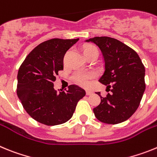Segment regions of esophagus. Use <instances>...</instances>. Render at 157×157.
Listing matches in <instances>:
<instances>
[{
    "mask_svg": "<svg viewBox=\"0 0 157 157\" xmlns=\"http://www.w3.org/2000/svg\"><path fill=\"white\" fill-rule=\"evenodd\" d=\"M93 94H94V93H93V91H91V90H86V95H87V96L92 95Z\"/></svg>",
    "mask_w": 157,
    "mask_h": 157,
    "instance_id": "34e87169",
    "label": "esophagus"
}]
</instances>
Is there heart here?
Returning a JSON list of instances; mask_svg holds the SVG:
<instances>
[{"instance_id":"obj_1","label":"heart","mask_w":157,"mask_h":157,"mask_svg":"<svg viewBox=\"0 0 157 157\" xmlns=\"http://www.w3.org/2000/svg\"><path fill=\"white\" fill-rule=\"evenodd\" d=\"M98 51L97 48L94 45H86L85 48H83V54L89 53V52ZM94 78V74L93 73H83V72H78L75 75V81L79 85L82 86H87L90 83V80Z\"/></svg>"}]
</instances>
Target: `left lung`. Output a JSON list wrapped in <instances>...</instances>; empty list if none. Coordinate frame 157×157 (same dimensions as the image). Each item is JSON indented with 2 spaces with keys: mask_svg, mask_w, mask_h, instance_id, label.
Masks as SVG:
<instances>
[{
  "mask_svg": "<svg viewBox=\"0 0 157 157\" xmlns=\"http://www.w3.org/2000/svg\"><path fill=\"white\" fill-rule=\"evenodd\" d=\"M101 49L105 71L99 82L112 93L102 98L94 109L99 121L117 124L127 120L136 112L145 89V67L138 53L119 40L109 37H95L86 40ZM106 89V90H107Z\"/></svg>",
  "mask_w": 157,
  "mask_h": 157,
  "instance_id": "1",
  "label": "left lung"
}]
</instances>
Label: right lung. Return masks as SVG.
I'll use <instances>...</instances> for the list:
<instances>
[{"mask_svg":"<svg viewBox=\"0 0 157 157\" xmlns=\"http://www.w3.org/2000/svg\"><path fill=\"white\" fill-rule=\"evenodd\" d=\"M76 39L53 38L33 49L18 71L17 95L26 112L34 120L47 126L68 121L86 91L71 85L65 91L53 86L58 71L63 69V56Z\"/></svg>","mask_w":157,"mask_h":157,"instance_id":"add662e5","label":"right lung"}]
</instances>
